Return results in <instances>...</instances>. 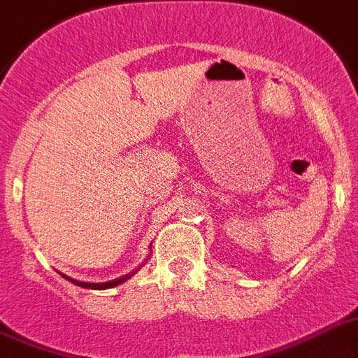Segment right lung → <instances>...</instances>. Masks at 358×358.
<instances>
[{
    "mask_svg": "<svg viewBox=\"0 0 358 358\" xmlns=\"http://www.w3.org/2000/svg\"><path fill=\"white\" fill-rule=\"evenodd\" d=\"M146 262V261H145ZM143 262V264H145ZM141 264V266H143ZM141 266L137 268V270L130 271V273L123 275V277H119V279H114V280H108V282H83V280H76V279H70V277H66V275H63L66 280H70L72 284H76V286H81V288H87V289H108V288H115V286H119V284H123L124 280H128L132 275H136L137 271L141 270Z\"/></svg>",
    "mask_w": 358,
    "mask_h": 358,
    "instance_id": "add662e5",
    "label": "right lung"
}]
</instances>
